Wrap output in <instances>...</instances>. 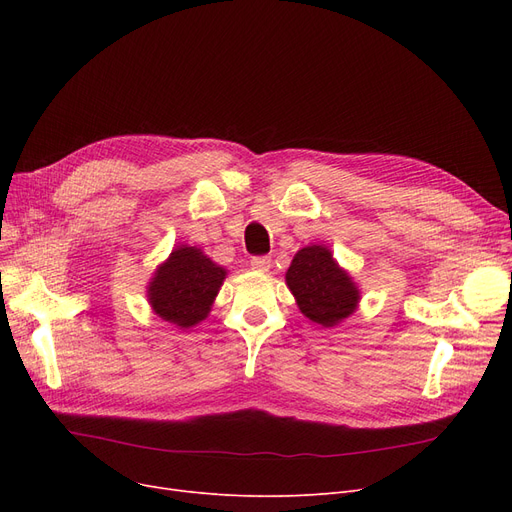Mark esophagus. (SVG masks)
<instances>
[{
	"label": "esophagus",
	"mask_w": 512,
	"mask_h": 512,
	"mask_svg": "<svg viewBox=\"0 0 512 512\" xmlns=\"http://www.w3.org/2000/svg\"><path fill=\"white\" fill-rule=\"evenodd\" d=\"M251 267L257 272H267L272 267V259L270 257H253Z\"/></svg>",
	"instance_id": "34e87169"
}]
</instances>
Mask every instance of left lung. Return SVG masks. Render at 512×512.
Masks as SVG:
<instances>
[{"label": "left lung", "mask_w": 512, "mask_h": 512, "mask_svg": "<svg viewBox=\"0 0 512 512\" xmlns=\"http://www.w3.org/2000/svg\"><path fill=\"white\" fill-rule=\"evenodd\" d=\"M286 286L297 299L301 313L324 328L338 326L342 319L353 315L361 299L353 278L324 245H311L294 255L286 272Z\"/></svg>", "instance_id": "1"}]
</instances>
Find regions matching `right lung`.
<instances>
[{
  "instance_id": "add662e5",
  "label": "right lung",
  "mask_w": 512,
  "mask_h": 512,
  "mask_svg": "<svg viewBox=\"0 0 512 512\" xmlns=\"http://www.w3.org/2000/svg\"><path fill=\"white\" fill-rule=\"evenodd\" d=\"M228 272L197 247H178L161 263L149 286L147 301L155 315L188 330L203 321Z\"/></svg>"
}]
</instances>
